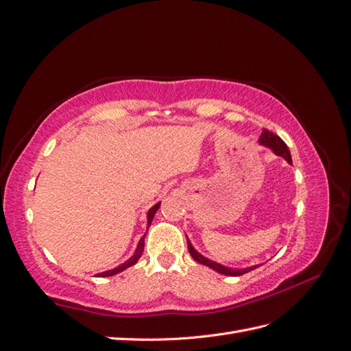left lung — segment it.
Listing matches in <instances>:
<instances>
[{
	"mask_svg": "<svg viewBox=\"0 0 351 351\" xmlns=\"http://www.w3.org/2000/svg\"><path fill=\"white\" fill-rule=\"evenodd\" d=\"M258 143L262 145V146H266V148H269V149H272V152L275 154V156L282 157L284 160H286L287 162H290V165H291L290 151H289V148H287V145L282 142L281 137H278L276 134H274L272 132H269V130H265V128H263L262 134H260V137H258ZM186 242H189V251H190V254H191V257L195 260V262H199L200 265H205V266H208V267H210V269H214V271L218 272V274H223V275H227V276H239V275H243V274H247V272H250V271H254L256 267H258V266H250V267L238 269V267L224 266V265H221V263L214 262V260L206 258L205 256H202L200 252L193 247V243L190 242L189 238H186Z\"/></svg>",
	"mask_w": 351,
	"mask_h": 351,
	"instance_id": "left-lung-1",
	"label": "left lung"
}]
</instances>
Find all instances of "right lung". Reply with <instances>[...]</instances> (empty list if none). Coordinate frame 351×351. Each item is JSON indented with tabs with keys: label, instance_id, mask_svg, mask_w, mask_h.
I'll return each instance as SVG.
<instances>
[{
	"label": "right lung",
	"instance_id": "right-lung-1",
	"mask_svg": "<svg viewBox=\"0 0 351 351\" xmlns=\"http://www.w3.org/2000/svg\"><path fill=\"white\" fill-rule=\"evenodd\" d=\"M160 205H161V202L156 203V205H154L152 208H149L148 214H146V229H149V226H151L152 219H154V215H156V213L158 210ZM145 236H146V234H143L142 238H141V241H138V243H137V248H136V251H134V254H133L132 257H130V258L127 260V262H124V263L119 265V266H117V267L110 269V271H104V272H101V274H97V276H103V278H104V276L117 275V274H119V272H122V271H125L127 267L136 265V263H137V260L141 258L142 252H143V247H145Z\"/></svg>",
	"mask_w": 351,
	"mask_h": 351
}]
</instances>
